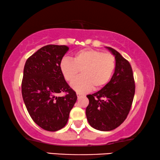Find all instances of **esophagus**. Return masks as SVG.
<instances>
[{"mask_svg": "<svg viewBox=\"0 0 160 160\" xmlns=\"http://www.w3.org/2000/svg\"><path fill=\"white\" fill-rule=\"evenodd\" d=\"M76 95H77V97H78V98H80L81 96H82V94H81V93H79V92H77V93H76Z\"/></svg>", "mask_w": 160, "mask_h": 160, "instance_id": "34e87169", "label": "esophagus"}]
</instances>
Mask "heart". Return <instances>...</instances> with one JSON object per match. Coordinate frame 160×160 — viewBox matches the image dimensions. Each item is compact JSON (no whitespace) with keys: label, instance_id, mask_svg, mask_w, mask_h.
Returning <instances> with one entry per match:
<instances>
[{"label":"heart","instance_id":"heart-1","mask_svg":"<svg viewBox=\"0 0 160 160\" xmlns=\"http://www.w3.org/2000/svg\"><path fill=\"white\" fill-rule=\"evenodd\" d=\"M63 77L71 82L81 71L82 75L72 82L75 90L84 92L102 89L110 82L116 68V58L111 53L94 49H83L76 52L73 60L64 58L60 63Z\"/></svg>","mask_w":160,"mask_h":160}]
</instances>
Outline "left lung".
Segmentation results:
<instances>
[{
	"label": "left lung",
	"instance_id": "left-lung-1",
	"mask_svg": "<svg viewBox=\"0 0 160 160\" xmlns=\"http://www.w3.org/2000/svg\"><path fill=\"white\" fill-rule=\"evenodd\" d=\"M116 58V68L110 82L100 91L88 95L86 116L96 130L110 131L124 122L134 98L135 84L132 67L119 52L107 47Z\"/></svg>",
	"mask_w": 160,
	"mask_h": 160
}]
</instances>
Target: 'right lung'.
<instances>
[{
	"label": "right lung",
	"instance_id": "right-lung-1",
	"mask_svg": "<svg viewBox=\"0 0 160 160\" xmlns=\"http://www.w3.org/2000/svg\"><path fill=\"white\" fill-rule=\"evenodd\" d=\"M68 49L65 45L44 46L28 59L24 67L22 95L26 108L35 123L51 132L64 128L77 100L60 68ZM60 92L66 95L57 97Z\"/></svg>",
	"mask_w": 160,
	"mask_h": 160
}]
</instances>
